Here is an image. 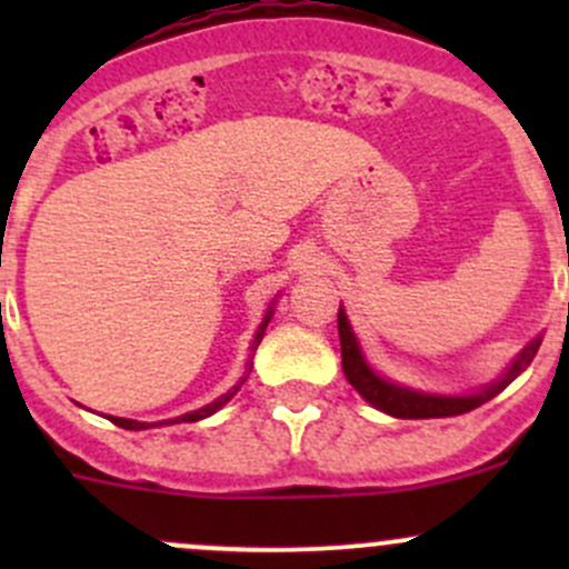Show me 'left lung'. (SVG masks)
Returning a JSON list of instances; mask_svg holds the SVG:
<instances>
[{
  "mask_svg": "<svg viewBox=\"0 0 569 569\" xmlns=\"http://www.w3.org/2000/svg\"><path fill=\"white\" fill-rule=\"evenodd\" d=\"M338 338H341V366L343 375H347L349 386L355 388L371 407L388 412L393 418H446V416H462V412L476 410L485 401H490L492 396H498L509 382L518 375H523L529 369V363L537 355L542 336H537L518 358L509 363V369L498 377L490 386L479 388L473 393H460V396H443V393H427L416 391V388H405L399 382L386 380V377L377 375L369 363H366L363 352H360V343L355 338L352 327H349L347 313L343 308H338Z\"/></svg>",
  "mask_w": 569,
  "mask_h": 569,
  "instance_id": "left-lung-1",
  "label": "left lung"
}]
</instances>
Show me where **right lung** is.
I'll return each mask as SVG.
<instances>
[{
    "mask_svg": "<svg viewBox=\"0 0 569 569\" xmlns=\"http://www.w3.org/2000/svg\"><path fill=\"white\" fill-rule=\"evenodd\" d=\"M274 306V302H272ZM269 306V311H267V317H263V321H261V327H258V332H256V338H252V352H256L258 349V343H261V338H263V330H267V325H269V319H272V313H274V308ZM250 369H252V360H248V369H244V377L242 380L237 382V386L231 388V391L228 393H222L220 399H214L211 401V405H206V407H200V410H192V412H183V416H178V418H173V421H157V423H192V421H200V418H209L211 412H217L220 410L222 405H226V401H231V396H237V391L239 388L244 386V380H248V375H250ZM109 421L114 423V427H123V429H151V427H157V423H146V421H131V418H109Z\"/></svg>",
    "mask_w": 569,
    "mask_h": 569,
    "instance_id": "obj_1",
    "label": "right lung"
}]
</instances>
